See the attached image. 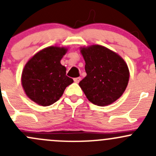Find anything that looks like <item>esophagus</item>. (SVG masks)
I'll return each instance as SVG.
<instances>
[{
  "label": "esophagus",
  "instance_id": "34e87169",
  "mask_svg": "<svg viewBox=\"0 0 156 156\" xmlns=\"http://www.w3.org/2000/svg\"><path fill=\"white\" fill-rule=\"evenodd\" d=\"M81 78H80V77H78V78H74V81H75V83H78L80 81H81Z\"/></svg>",
  "mask_w": 156,
  "mask_h": 156
}]
</instances>
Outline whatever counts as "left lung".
I'll list each match as a JSON object with an SVG mask.
<instances>
[{"instance_id": "8db88e82", "label": "left lung", "mask_w": 156, "mask_h": 156, "mask_svg": "<svg viewBox=\"0 0 156 156\" xmlns=\"http://www.w3.org/2000/svg\"><path fill=\"white\" fill-rule=\"evenodd\" d=\"M87 76L79 86L90 102L107 106L119 98L126 89L129 71L125 60L109 49L92 45L81 50Z\"/></svg>"}]
</instances>
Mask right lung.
I'll return each instance as SVG.
<instances>
[{
  "label": "right lung",
  "mask_w": 156,
  "mask_h": 156,
  "mask_svg": "<svg viewBox=\"0 0 156 156\" xmlns=\"http://www.w3.org/2000/svg\"><path fill=\"white\" fill-rule=\"evenodd\" d=\"M67 49L49 47L36 53L25 66L22 84L26 95L43 106L56 103L73 79L67 76L60 60Z\"/></svg>",
  "instance_id": "1"
}]
</instances>
